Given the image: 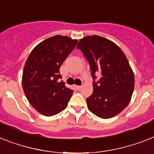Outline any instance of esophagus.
Returning a JSON list of instances; mask_svg holds the SVG:
<instances>
[{"mask_svg": "<svg viewBox=\"0 0 154 154\" xmlns=\"http://www.w3.org/2000/svg\"><path fill=\"white\" fill-rule=\"evenodd\" d=\"M76 88H77V89H81V88H82V86H79V85H77L76 86Z\"/></svg>", "mask_w": 154, "mask_h": 154, "instance_id": "obj_1", "label": "esophagus"}]
</instances>
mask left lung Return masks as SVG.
<instances>
[{
  "instance_id": "1",
  "label": "left lung",
  "mask_w": 154,
  "mask_h": 154,
  "mask_svg": "<svg viewBox=\"0 0 154 154\" xmlns=\"http://www.w3.org/2000/svg\"><path fill=\"white\" fill-rule=\"evenodd\" d=\"M77 48L88 60L94 80L92 94L86 99L88 110L102 119L117 116L128 105L134 88L127 57L115 42L99 35L84 37Z\"/></svg>"
}]
</instances>
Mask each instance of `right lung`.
Returning a JSON list of instances; mask_svg holds the SVG:
<instances>
[{"label": "right lung", "instance_id": "add662e5", "mask_svg": "<svg viewBox=\"0 0 154 154\" xmlns=\"http://www.w3.org/2000/svg\"><path fill=\"white\" fill-rule=\"evenodd\" d=\"M77 42L57 35L38 43L27 57L22 76L23 92L32 107L43 116L62 112L73 95V90L59 82V69Z\"/></svg>", "mask_w": 154, "mask_h": 154}]
</instances>
